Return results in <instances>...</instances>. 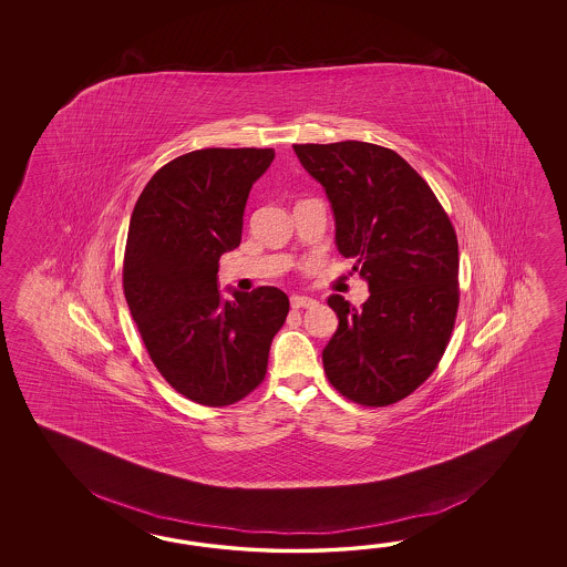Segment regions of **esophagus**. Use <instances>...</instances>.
<instances>
[{"label": "esophagus", "mask_w": 567, "mask_h": 567, "mask_svg": "<svg viewBox=\"0 0 567 567\" xmlns=\"http://www.w3.org/2000/svg\"><path fill=\"white\" fill-rule=\"evenodd\" d=\"M289 301H291V308H313L318 301L313 300V298H308V296H291L289 298Z\"/></svg>", "instance_id": "esophagus-1"}]
</instances>
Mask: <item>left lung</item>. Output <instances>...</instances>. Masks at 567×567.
<instances>
[{
  "instance_id": "8db88e82",
  "label": "left lung",
  "mask_w": 567,
  "mask_h": 567,
  "mask_svg": "<svg viewBox=\"0 0 567 567\" xmlns=\"http://www.w3.org/2000/svg\"><path fill=\"white\" fill-rule=\"evenodd\" d=\"M334 215L338 254L354 259L369 300L328 298L338 328L322 350L326 377L354 403L383 408L434 373L458 310V241L422 176L367 142L293 145Z\"/></svg>"
}]
</instances>
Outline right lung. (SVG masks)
Segmentation results:
<instances>
[{
	"instance_id": "add662e5",
	"label": "right lung",
	"mask_w": 567,
	"mask_h": 567,
	"mask_svg": "<svg viewBox=\"0 0 567 567\" xmlns=\"http://www.w3.org/2000/svg\"><path fill=\"white\" fill-rule=\"evenodd\" d=\"M271 147H206L157 169L127 233L123 291L157 371L184 398L223 408L264 381L288 296L218 289V259L239 247L251 186Z\"/></svg>"
}]
</instances>
